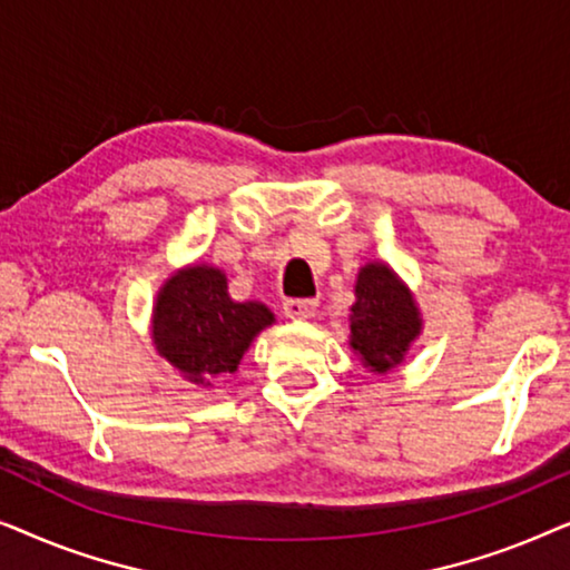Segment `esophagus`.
Returning <instances> with one entry per match:
<instances>
[{
  "label": "esophagus",
  "instance_id": "34e87169",
  "mask_svg": "<svg viewBox=\"0 0 570 570\" xmlns=\"http://www.w3.org/2000/svg\"><path fill=\"white\" fill-rule=\"evenodd\" d=\"M316 306L318 303L311 298H287L283 303L287 318H311L316 314Z\"/></svg>",
  "mask_w": 570,
  "mask_h": 570
}]
</instances>
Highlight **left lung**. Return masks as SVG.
<instances>
[{
  "label": "left lung",
  "instance_id": "left-lung-1",
  "mask_svg": "<svg viewBox=\"0 0 570 570\" xmlns=\"http://www.w3.org/2000/svg\"><path fill=\"white\" fill-rule=\"evenodd\" d=\"M350 345L371 371L386 373L402 363L410 342L420 334L417 306L386 264H365L357 275Z\"/></svg>",
  "mask_w": 570,
  "mask_h": 570
}]
</instances>
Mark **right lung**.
I'll return each mask as SVG.
<instances>
[{
  "mask_svg": "<svg viewBox=\"0 0 570 570\" xmlns=\"http://www.w3.org/2000/svg\"><path fill=\"white\" fill-rule=\"evenodd\" d=\"M275 322L262 303H236L215 267H189L163 285L153 314V342L166 361L197 384L236 373L246 347Z\"/></svg>",
  "mask_w": 570,
  "mask_h": 570,
  "instance_id": "add662e5",
  "label": "right lung"
}]
</instances>
